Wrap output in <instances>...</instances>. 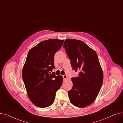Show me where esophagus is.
<instances>
[{"mask_svg":"<svg viewBox=\"0 0 123 123\" xmlns=\"http://www.w3.org/2000/svg\"><path fill=\"white\" fill-rule=\"evenodd\" d=\"M63 77L64 79H66L67 78V75H63Z\"/></svg>","mask_w":123,"mask_h":123,"instance_id":"1","label":"esophagus"}]
</instances>
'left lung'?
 Wrapping results in <instances>:
<instances>
[{"mask_svg":"<svg viewBox=\"0 0 123 123\" xmlns=\"http://www.w3.org/2000/svg\"><path fill=\"white\" fill-rule=\"evenodd\" d=\"M63 47L71 60L73 70L79 72L71 78L72 89L68 91L70 102L84 108L95 100L101 88L103 73L96 51L84 42L67 39Z\"/></svg>","mask_w":123,"mask_h":123,"instance_id":"1","label":"left lung"}]
</instances>
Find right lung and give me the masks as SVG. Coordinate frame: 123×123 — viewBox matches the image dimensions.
<instances>
[{"instance_id":"1","label":"right lung","mask_w":123,"mask_h":123,"mask_svg":"<svg viewBox=\"0 0 123 123\" xmlns=\"http://www.w3.org/2000/svg\"><path fill=\"white\" fill-rule=\"evenodd\" d=\"M64 40L49 39L32 48L27 54L22 70V78L28 97L40 108L50 106L54 102L56 93L61 86L63 78L56 76L54 55L62 47Z\"/></svg>"}]
</instances>
